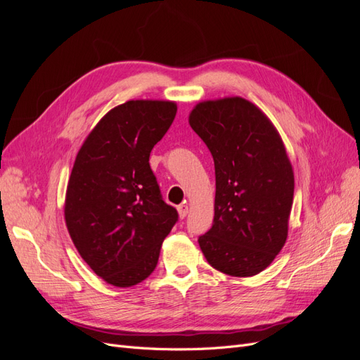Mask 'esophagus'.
Wrapping results in <instances>:
<instances>
[{
  "label": "esophagus",
  "instance_id": "obj_1",
  "mask_svg": "<svg viewBox=\"0 0 360 360\" xmlns=\"http://www.w3.org/2000/svg\"><path fill=\"white\" fill-rule=\"evenodd\" d=\"M177 210H179V216L181 217H186L188 216V213H189V207H188V204H180L179 207H177Z\"/></svg>",
  "mask_w": 360,
  "mask_h": 360
}]
</instances>
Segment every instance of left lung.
Wrapping results in <instances>:
<instances>
[{"label":"left lung","mask_w":360,"mask_h":360,"mask_svg":"<svg viewBox=\"0 0 360 360\" xmlns=\"http://www.w3.org/2000/svg\"><path fill=\"white\" fill-rule=\"evenodd\" d=\"M189 124L214 160V219L198 238L209 264L236 278L254 276L284 248L294 172L269 117L243 97L204 101Z\"/></svg>","instance_id":"left-lung-1"}]
</instances>
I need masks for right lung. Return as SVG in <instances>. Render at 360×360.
I'll return each mask as SVG.
<instances>
[{
	"mask_svg": "<svg viewBox=\"0 0 360 360\" xmlns=\"http://www.w3.org/2000/svg\"><path fill=\"white\" fill-rule=\"evenodd\" d=\"M177 103L129 101L106 112L76 155L64 201L75 248L97 276L132 287L156 269L179 214L160 197L151 150L167 134Z\"/></svg>",
	"mask_w": 360,
	"mask_h": 360,
	"instance_id": "right-lung-1",
	"label": "right lung"
}]
</instances>
